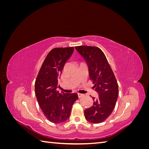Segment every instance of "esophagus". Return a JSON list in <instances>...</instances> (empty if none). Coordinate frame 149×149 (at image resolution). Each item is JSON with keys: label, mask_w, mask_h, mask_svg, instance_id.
Listing matches in <instances>:
<instances>
[{"label": "esophagus", "mask_w": 149, "mask_h": 149, "mask_svg": "<svg viewBox=\"0 0 149 149\" xmlns=\"http://www.w3.org/2000/svg\"><path fill=\"white\" fill-rule=\"evenodd\" d=\"M78 97H79V98H80V97H82L83 96H84V94H81V93H78Z\"/></svg>", "instance_id": "esophagus-1"}]
</instances>
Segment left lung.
I'll return each mask as SVG.
<instances>
[{"mask_svg":"<svg viewBox=\"0 0 149 149\" xmlns=\"http://www.w3.org/2000/svg\"><path fill=\"white\" fill-rule=\"evenodd\" d=\"M75 48L88 66L89 78L94 84L98 98L93 106L84 111L87 120L93 124L104 121L113 111L118 97V84L114 74L101 49L96 47L78 46Z\"/></svg>","mask_w":149,"mask_h":149,"instance_id":"obj_1","label":"left lung"}]
</instances>
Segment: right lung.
Returning a JSON list of instances; mask_svg holds the SVG:
<instances>
[{
  "label": "right lung",
  "mask_w": 149,
  "mask_h": 149,
  "mask_svg": "<svg viewBox=\"0 0 149 149\" xmlns=\"http://www.w3.org/2000/svg\"><path fill=\"white\" fill-rule=\"evenodd\" d=\"M74 47L55 48L48 53L40 68L35 83L38 104L47 119L53 123H63L70 118L72 106L78 100L76 93L56 91L58 78Z\"/></svg>",
  "instance_id": "add662e5"
}]
</instances>
